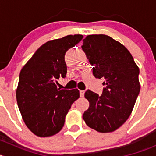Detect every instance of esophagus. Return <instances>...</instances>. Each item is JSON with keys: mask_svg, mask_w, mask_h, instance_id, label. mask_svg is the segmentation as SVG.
Segmentation results:
<instances>
[{"mask_svg": "<svg viewBox=\"0 0 156 156\" xmlns=\"http://www.w3.org/2000/svg\"><path fill=\"white\" fill-rule=\"evenodd\" d=\"M80 96H81V97H83L84 96V93H85V91L84 90H80Z\"/></svg>", "mask_w": 156, "mask_h": 156, "instance_id": "34e87169", "label": "esophagus"}]
</instances>
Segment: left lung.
Returning <instances> with one entry per match:
<instances>
[{"label":"left lung","mask_w":156,"mask_h":156,"mask_svg":"<svg viewBox=\"0 0 156 156\" xmlns=\"http://www.w3.org/2000/svg\"><path fill=\"white\" fill-rule=\"evenodd\" d=\"M81 46L96 78H104L106 87L99 96L88 90L90 106L83 114L88 127L101 133L117 130L127 121L139 95L140 70L124 45L105 34H90Z\"/></svg>","instance_id":"obj_1"}]
</instances>
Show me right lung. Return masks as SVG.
<instances>
[{
	"mask_svg": "<svg viewBox=\"0 0 156 156\" xmlns=\"http://www.w3.org/2000/svg\"><path fill=\"white\" fill-rule=\"evenodd\" d=\"M83 38L81 34L49 41L36 50L20 74L16 90L19 109L28 128L46 137L61 130L79 90L58 89L56 83L67 72L65 55Z\"/></svg>",
	"mask_w": 156,
	"mask_h": 156,
	"instance_id": "add662e5",
	"label": "right lung"
}]
</instances>
